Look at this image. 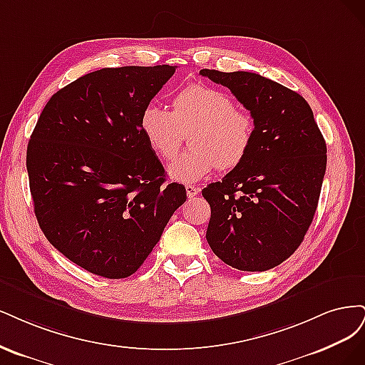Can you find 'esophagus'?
I'll list each match as a JSON object with an SVG mask.
<instances>
[{"mask_svg":"<svg viewBox=\"0 0 365 365\" xmlns=\"http://www.w3.org/2000/svg\"><path fill=\"white\" fill-rule=\"evenodd\" d=\"M185 187H186V194H187V197H190V198L197 197L200 194V187H197L194 185H186Z\"/></svg>","mask_w":365,"mask_h":365,"instance_id":"obj_1","label":"esophagus"}]
</instances>
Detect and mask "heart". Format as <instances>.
Returning a JSON list of instances; mask_svg holds the SVG:
<instances>
[{
  "instance_id": "obj_1",
  "label": "heart",
  "mask_w": 365,
  "mask_h": 365,
  "mask_svg": "<svg viewBox=\"0 0 365 365\" xmlns=\"http://www.w3.org/2000/svg\"><path fill=\"white\" fill-rule=\"evenodd\" d=\"M150 148L162 160H171L180 148L183 133H191L190 153L175 159L168 170L171 179L194 183L217 167L233 170L249 155L255 138L250 113L217 88L192 83L175 93L173 109L150 103L140 113Z\"/></svg>"
}]
</instances>
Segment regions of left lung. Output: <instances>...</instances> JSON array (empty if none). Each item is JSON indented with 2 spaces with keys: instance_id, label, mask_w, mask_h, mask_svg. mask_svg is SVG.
Instances as JSON below:
<instances>
[{
  "instance_id": "obj_1",
  "label": "left lung",
  "mask_w": 365,
  "mask_h": 365,
  "mask_svg": "<svg viewBox=\"0 0 365 365\" xmlns=\"http://www.w3.org/2000/svg\"><path fill=\"white\" fill-rule=\"evenodd\" d=\"M200 74L230 89L250 110L255 138L241 165L202 191L210 206L206 240L241 272H267L297 250L319 205L326 143L302 96L256 73Z\"/></svg>"
}]
</instances>
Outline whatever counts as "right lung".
<instances>
[{"label": "right lung", "mask_w": 365, "mask_h": 365, "mask_svg": "<svg viewBox=\"0 0 365 365\" xmlns=\"http://www.w3.org/2000/svg\"><path fill=\"white\" fill-rule=\"evenodd\" d=\"M175 66L103 68L57 91L27 147L39 226L69 261L124 279L144 264L186 200L140 130Z\"/></svg>", "instance_id": "add662e5"}]
</instances>
